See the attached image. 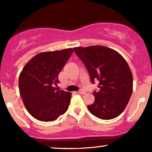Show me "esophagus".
Here are the masks:
<instances>
[{
    "instance_id": "obj_1",
    "label": "esophagus",
    "mask_w": 152,
    "mask_h": 152,
    "mask_svg": "<svg viewBox=\"0 0 152 152\" xmlns=\"http://www.w3.org/2000/svg\"><path fill=\"white\" fill-rule=\"evenodd\" d=\"M77 93L80 94H85L86 92H85V90H83V89H80V90L77 91Z\"/></svg>"
}]
</instances>
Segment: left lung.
<instances>
[{
    "label": "left lung",
    "instance_id": "8db88e82",
    "mask_svg": "<svg viewBox=\"0 0 152 152\" xmlns=\"http://www.w3.org/2000/svg\"><path fill=\"white\" fill-rule=\"evenodd\" d=\"M74 52L88 70L91 82L99 81L95 100L87 105L100 119L116 118L125 110L133 91V76L125 58L112 49L95 45L74 48Z\"/></svg>",
    "mask_w": 152,
    "mask_h": 152
}]
</instances>
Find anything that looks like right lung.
<instances>
[{"instance_id": "obj_1", "label": "right lung", "mask_w": 152, "mask_h": 152, "mask_svg": "<svg viewBox=\"0 0 152 152\" xmlns=\"http://www.w3.org/2000/svg\"><path fill=\"white\" fill-rule=\"evenodd\" d=\"M74 52L72 48L41 52L34 56L20 74L18 87L28 112L40 121L56 120L69 107L72 94L57 90L58 76Z\"/></svg>"}]
</instances>
